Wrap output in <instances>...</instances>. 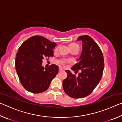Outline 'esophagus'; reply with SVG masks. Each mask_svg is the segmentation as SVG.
<instances>
[{
	"label": "esophagus",
	"mask_w": 122,
	"mask_h": 122,
	"mask_svg": "<svg viewBox=\"0 0 122 122\" xmlns=\"http://www.w3.org/2000/svg\"><path fill=\"white\" fill-rule=\"evenodd\" d=\"M62 71V70L61 69H59V71Z\"/></svg>",
	"instance_id": "obj_1"
}]
</instances>
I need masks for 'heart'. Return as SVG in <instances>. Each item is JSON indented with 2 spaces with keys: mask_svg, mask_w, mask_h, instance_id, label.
Wrapping results in <instances>:
<instances>
[{
  "mask_svg": "<svg viewBox=\"0 0 122 122\" xmlns=\"http://www.w3.org/2000/svg\"><path fill=\"white\" fill-rule=\"evenodd\" d=\"M68 47L71 52H76L77 53L78 51H79V46H78L77 44H70L68 45ZM58 48H56L55 49V51H57ZM70 63V61L67 60L65 59H60L59 60L57 61V63L59 66H60V67H64L66 64Z\"/></svg>",
  "mask_w": 122,
  "mask_h": 122,
  "instance_id": "1",
  "label": "heart"
}]
</instances>
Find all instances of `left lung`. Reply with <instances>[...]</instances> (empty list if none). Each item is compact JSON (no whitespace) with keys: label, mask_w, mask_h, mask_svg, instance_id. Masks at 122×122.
<instances>
[{"label":"left lung","mask_w":122,"mask_h":122,"mask_svg":"<svg viewBox=\"0 0 122 122\" xmlns=\"http://www.w3.org/2000/svg\"><path fill=\"white\" fill-rule=\"evenodd\" d=\"M77 41L82 42L81 55L78 62L71 67L78 76L69 70L66 71L67 77L63 81L65 93L74 98H81L90 95L99 83L104 69V58L97 44L87 35L80 36Z\"/></svg>","instance_id":"1"}]
</instances>
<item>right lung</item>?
<instances>
[{
  "label": "right lung",
  "mask_w": 122,
  "mask_h": 122,
  "mask_svg": "<svg viewBox=\"0 0 122 122\" xmlns=\"http://www.w3.org/2000/svg\"><path fill=\"white\" fill-rule=\"evenodd\" d=\"M42 36H32L22 43L16 55L15 69L22 86L28 92L41 93L48 88L59 72V68L51 65L42 66L45 57L53 56V49L56 46Z\"/></svg>",
  "instance_id": "add662e5"
}]
</instances>
